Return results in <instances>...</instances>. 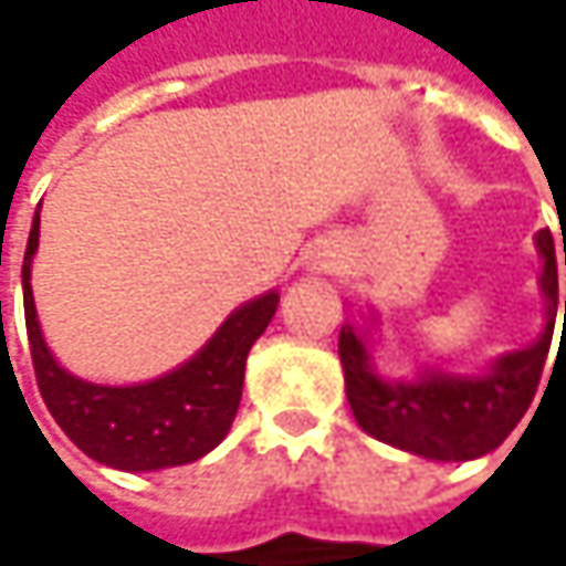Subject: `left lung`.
I'll list each match as a JSON object with an SVG mask.
<instances>
[{
	"mask_svg": "<svg viewBox=\"0 0 566 566\" xmlns=\"http://www.w3.org/2000/svg\"><path fill=\"white\" fill-rule=\"evenodd\" d=\"M535 249L542 254L538 286L545 295V331L526 349L491 361L485 375H447L424 368L416 380H384L368 356V337L353 324H343L339 361L346 378V400L361 431L384 444L441 463L475 460L507 441L538 390L555 334L557 261L555 239L548 229H538Z\"/></svg>",
	"mask_w": 566,
	"mask_h": 566,
	"instance_id": "left-lung-1",
	"label": "left lung"
}]
</instances>
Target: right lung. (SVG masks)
<instances>
[{
  "label": "right lung",
  "mask_w": 566,
  "mask_h": 566,
  "mask_svg": "<svg viewBox=\"0 0 566 566\" xmlns=\"http://www.w3.org/2000/svg\"><path fill=\"white\" fill-rule=\"evenodd\" d=\"M40 242V210L24 251V321L31 359L46 409L77 450L122 472H154L201 460L227 438L242 400L245 359L271 324L280 293L258 295L235 308L205 346L164 378L109 387L69 375L53 359L33 305L31 261Z\"/></svg>",
  "instance_id": "1"
}]
</instances>
